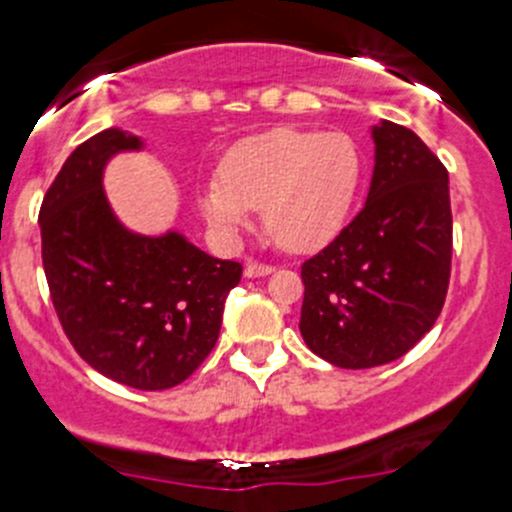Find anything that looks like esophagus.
I'll use <instances>...</instances> for the list:
<instances>
[{"mask_svg":"<svg viewBox=\"0 0 512 512\" xmlns=\"http://www.w3.org/2000/svg\"><path fill=\"white\" fill-rule=\"evenodd\" d=\"M275 272V267L265 265V262H247L245 265V277H265Z\"/></svg>","mask_w":512,"mask_h":512,"instance_id":"esophagus-1","label":"esophagus"}]
</instances>
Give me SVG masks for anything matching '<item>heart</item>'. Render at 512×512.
Segmentation results:
<instances>
[{
  "label": "heart",
  "mask_w": 512,
  "mask_h": 512,
  "mask_svg": "<svg viewBox=\"0 0 512 512\" xmlns=\"http://www.w3.org/2000/svg\"><path fill=\"white\" fill-rule=\"evenodd\" d=\"M361 183L359 148L347 133L275 128L235 143L220 178L198 190L215 230H242L255 208L272 242L292 252L324 245L339 232Z\"/></svg>",
  "instance_id": "b5f03b06"
}]
</instances>
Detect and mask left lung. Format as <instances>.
I'll use <instances>...</instances> for the list:
<instances>
[{
  "label": "left lung",
  "instance_id": "1",
  "mask_svg": "<svg viewBox=\"0 0 512 512\" xmlns=\"http://www.w3.org/2000/svg\"><path fill=\"white\" fill-rule=\"evenodd\" d=\"M374 175L359 215L302 265L299 332L342 369L389 364L436 324L451 280L448 170L399 123L371 128Z\"/></svg>",
  "mask_w": 512,
  "mask_h": 512
}]
</instances>
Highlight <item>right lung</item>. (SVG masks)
Listing matches in <instances>:
<instances>
[{"label": "right lung", "mask_w": 512, "mask_h": 512, "mask_svg": "<svg viewBox=\"0 0 512 512\" xmlns=\"http://www.w3.org/2000/svg\"><path fill=\"white\" fill-rule=\"evenodd\" d=\"M143 141L106 128L81 143L39 210L41 260L59 322L98 374L141 391L178 386L213 352L242 265L180 232L148 237L118 223L103 168Z\"/></svg>", "instance_id": "add662e5"}]
</instances>
